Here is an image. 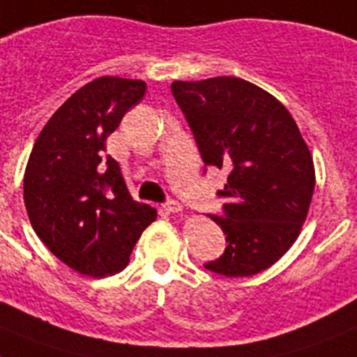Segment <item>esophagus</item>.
Instances as JSON below:
<instances>
[{"mask_svg": "<svg viewBox=\"0 0 357 357\" xmlns=\"http://www.w3.org/2000/svg\"><path fill=\"white\" fill-rule=\"evenodd\" d=\"M165 211L170 212V214H178V212L183 211V206H181V203L176 202V199H169V202L165 203Z\"/></svg>", "mask_w": 357, "mask_h": 357, "instance_id": "1", "label": "esophagus"}]
</instances>
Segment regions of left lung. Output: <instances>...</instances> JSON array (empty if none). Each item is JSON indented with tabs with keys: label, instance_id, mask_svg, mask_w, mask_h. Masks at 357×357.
Here are the masks:
<instances>
[{
	"label": "left lung",
	"instance_id": "8db88e82",
	"mask_svg": "<svg viewBox=\"0 0 357 357\" xmlns=\"http://www.w3.org/2000/svg\"><path fill=\"white\" fill-rule=\"evenodd\" d=\"M170 91L205 167L227 172L223 212L211 215L227 248L205 268L227 278L265 271L298 239L316 185L298 125L274 96L239 77L174 82Z\"/></svg>",
	"mask_w": 357,
	"mask_h": 357
}]
</instances>
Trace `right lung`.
<instances>
[{"label":"right lung","instance_id":"right-lung-1","mask_svg":"<svg viewBox=\"0 0 357 357\" xmlns=\"http://www.w3.org/2000/svg\"><path fill=\"white\" fill-rule=\"evenodd\" d=\"M142 79L103 76L86 83L54 112L26 163L23 196L38 238L79 274L121 271L155 211L134 202L105 142L130 107Z\"/></svg>","mask_w":357,"mask_h":357}]
</instances>
